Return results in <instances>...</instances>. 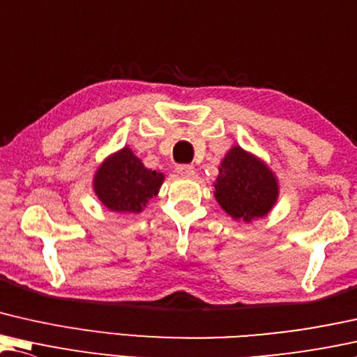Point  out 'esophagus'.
<instances>
[{"label":"esophagus","mask_w":357,"mask_h":357,"mask_svg":"<svg viewBox=\"0 0 357 357\" xmlns=\"http://www.w3.org/2000/svg\"><path fill=\"white\" fill-rule=\"evenodd\" d=\"M177 174L183 178H190L195 175V167L190 166V164H183V166L177 167Z\"/></svg>","instance_id":"1"}]
</instances>
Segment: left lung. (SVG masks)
I'll return each instance as SVG.
<instances>
[{
	"mask_svg": "<svg viewBox=\"0 0 357 357\" xmlns=\"http://www.w3.org/2000/svg\"><path fill=\"white\" fill-rule=\"evenodd\" d=\"M214 188L220 208L243 222L266 217L278 198V182L272 170L240 146L231 148L222 159Z\"/></svg>",
	"mask_w": 357,
	"mask_h": 357,
	"instance_id": "obj_1",
	"label": "left lung"
}]
</instances>
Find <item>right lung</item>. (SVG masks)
Listing matches in <instances>:
<instances>
[{"label": "right lung", "mask_w": 357, "mask_h": 357, "mask_svg": "<svg viewBox=\"0 0 357 357\" xmlns=\"http://www.w3.org/2000/svg\"><path fill=\"white\" fill-rule=\"evenodd\" d=\"M164 174L146 169L128 146L106 158L93 178L98 199L112 213H142L158 195Z\"/></svg>", "instance_id": "obj_1"}]
</instances>
